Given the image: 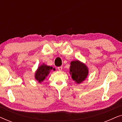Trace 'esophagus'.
<instances>
[{
	"label": "esophagus",
	"mask_w": 122,
	"mask_h": 122,
	"mask_svg": "<svg viewBox=\"0 0 122 122\" xmlns=\"http://www.w3.org/2000/svg\"><path fill=\"white\" fill-rule=\"evenodd\" d=\"M62 69H63L62 66H59V67H58V71H62Z\"/></svg>",
	"instance_id": "obj_1"
}]
</instances>
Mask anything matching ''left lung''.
Segmentation results:
<instances>
[{
    "instance_id": "obj_1",
    "label": "left lung",
    "mask_w": 122,
    "mask_h": 122,
    "mask_svg": "<svg viewBox=\"0 0 122 122\" xmlns=\"http://www.w3.org/2000/svg\"><path fill=\"white\" fill-rule=\"evenodd\" d=\"M69 69V73L71 78L78 84L86 79L89 73L88 66L79 60L71 61Z\"/></svg>"
}]
</instances>
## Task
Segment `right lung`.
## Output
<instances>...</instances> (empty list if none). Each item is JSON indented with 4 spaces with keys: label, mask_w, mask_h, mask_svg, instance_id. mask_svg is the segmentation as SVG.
I'll list each match as a JSON object with an SVG mask.
<instances>
[{
    "label": "right lung",
    "mask_w": 122,
    "mask_h": 122,
    "mask_svg": "<svg viewBox=\"0 0 122 122\" xmlns=\"http://www.w3.org/2000/svg\"><path fill=\"white\" fill-rule=\"evenodd\" d=\"M51 71H55L56 69L54 68H53L52 66H47V65L43 63L41 66H39V67L38 68V69L36 71L34 75L35 79L38 82L41 83L47 77V76L49 75V73Z\"/></svg>",
    "instance_id": "1"
}]
</instances>
